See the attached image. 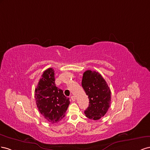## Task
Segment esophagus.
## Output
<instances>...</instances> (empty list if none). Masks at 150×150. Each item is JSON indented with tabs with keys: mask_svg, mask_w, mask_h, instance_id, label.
I'll return each instance as SVG.
<instances>
[{
	"mask_svg": "<svg viewBox=\"0 0 150 150\" xmlns=\"http://www.w3.org/2000/svg\"><path fill=\"white\" fill-rule=\"evenodd\" d=\"M71 100H72V101H75V99H76V98H75V96H71Z\"/></svg>",
	"mask_w": 150,
	"mask_h": 150,
	"instance_id": "obj_1",
	"label": "esophagus"
}]
</instances>
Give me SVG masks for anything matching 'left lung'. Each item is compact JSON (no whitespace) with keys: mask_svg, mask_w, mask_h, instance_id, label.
<instances>
[{"mask_svg":"<svg viewBox=\"0 0 150 150\" xmlns=\"http://www.w3.org/2000/svg\"><path fill=\"white\" fill-rule=\"evenodd\" d=\"M82 87L89 99V105L85 110L88 119L98 120L108 112L110 104V90L99 73L87 70L83 73Z\"/></svg>","mask_w":150,"mask_h":150,"instance_id":"1","label":"left lung"}]
</instances>
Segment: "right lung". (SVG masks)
Masks as SVG:
<instances>
[{
  "label": "right lung",
  "mask_w": 150,
  "mask_h": 150,
  "mask_svg": "<svg viewBox=\"0 0 150 150\" xmlns=\"http://www.w3.org/2000/svg\"><path fill=\"white\" fill-rule=\"evenodd\" d=\"M52 68L44 71L35 89L36 105L40 113L48 122L56 123L65 117L70 99L55 85Z\"/></svg>",
  "instance_id": "right-lung-1"
}]
</instances>
